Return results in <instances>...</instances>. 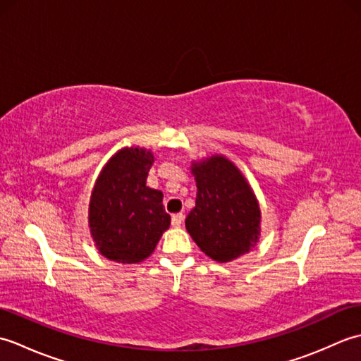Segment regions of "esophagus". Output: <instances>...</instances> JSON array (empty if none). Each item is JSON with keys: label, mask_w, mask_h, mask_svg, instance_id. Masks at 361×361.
Returning a JSON list of instances; mask_svg holds the SVG:
<instances>
[{"label": "esophagus", "mask_w": 361, "mask_h": 361, "mask_svg": "<svg viewBox=\"0 0 361 361\" xmlns=\"http://www.w3.org/2000/svg\"><path fill=\"white\" fill-rule=\"evenodd\" d=\"M183 220H185V216H183L181 212H178V214H173V216H172V225H173L175 228H178V226H181Z\"/></svg>", "instance_id": "esophagus-1"}]
</instances>
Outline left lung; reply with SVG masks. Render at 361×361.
<instances>
[{
	"instance_id": "8db88e82",
	"label": "left lung",
	"mask_w": 361,
	"mask_h": 361,
	"mask_svg": "<svg viewBox=\"0 0 361 361\" xmlns=\"http://www.w3.org/2000/svg\"><path fill=\"white\" fill-rule=\"evenodd\" d=\"M197 181L195 208L186 229L206 256L229 262L255 247L260 209L247 180L231 161L211 157L192 164Z\"/></svg>"
}]
</instances>
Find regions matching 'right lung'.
Instances as JSON below:
<instances>
[{"label":"right lung","instance_id":"right-lung-1","mask_svg":"<svg viewBox=\"0 0 361 361\" xmlns=\"http://www.w3.org/2000/svg\"><path fill=\"white\" fill-rule=\"evenodd\" d=\"M152 152L119 150L99 175L90 202V229L106 259L136 264L149 257L171 225L163 192L145 186Z\"/></svg>","mask_w":361,"mask_h":361}]
</instances>
